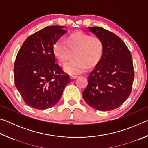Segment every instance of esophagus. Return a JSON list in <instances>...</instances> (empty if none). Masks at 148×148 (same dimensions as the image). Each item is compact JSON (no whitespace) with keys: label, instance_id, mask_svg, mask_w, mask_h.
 <instances>
[{"label":"esophagus","instance_id":"esophagus-1","mask_svg":"<svg viewBox=\"0 0 148 148\" xmlns=\"http://www.w3.org/2000/svg\"><path fill=\"white\" fill-rule=\"evenodd\" d=\"M77 76H70V78H71V79H74L77 78Z\"/></svg>","mask_w":148,"mask_h":148}]
</instances>
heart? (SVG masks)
<instances>
[{
	"mask_svg": "<svg viewBox=\"0 0 148 148\" xmlns=\"http://www.w3.org/2000/svg\"><path fill=\"white\" fill-rule=\"evenodd\" d=\"M103 52V43L99 37L82 31H76L68 35L64 42L59 40L53 46V53L59 64L65 67V71L77 74L86 68L91 69L99 63Z\"/></svg>",
	"mask_w": 148,
	"mask_h": 148,
	"instance_id": "obj_1",
	"label": "heart"
}]
</instances>
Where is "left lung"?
Returning <instances> with one entry per match:
<instances>
[{"instance_id": "1", "label": "left lung", "mask_w": 148, "mask_h": 148, "mask_svg": "<svg viewBox=\"0 0 148 148\" xmlns=\"http://www.w3.org/2000/svg\"><path fill=\"white\" fill-rule=\"evenodd\" d=\"M88 29L102 40L103 52L99 63L87 77L88 85L82 96L92 108L110 111L121 106L131 92L134 77L131 54L113 32L99 27Z\"/></svg>"}]
</instances>
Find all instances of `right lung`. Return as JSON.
Listing matches in <instances>:
<instances>
[{"label":"right lung","instance_id":"right-lung-1","mask_svg":"<svg viewBox=\"0 0 148 148\" xmlns=\"http://www.w3.org/2000/svg\"><path fill=\"white\" fill-rule=\"evenodd\" d=\"M64 26H48L26 39L14 63L15 85L24 102L31 108L45 110L55 106L70 83L56 63L53 46L66 31Z\"/></svg>","mask_w":148,"mask_h":148}]
</instances>
